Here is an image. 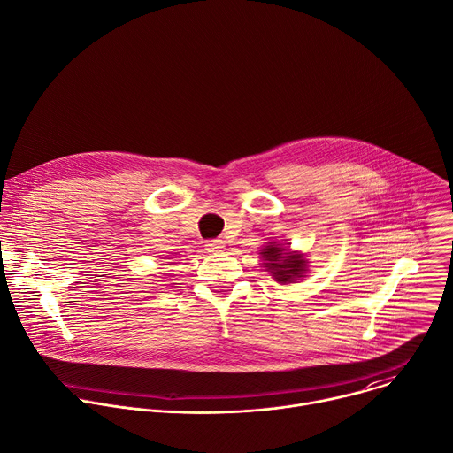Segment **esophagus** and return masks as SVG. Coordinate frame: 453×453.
Instances as JSON below:
<instances>
[{
  "instance_id": "obj_1",
  "label": "esophagus",
  "mask_w": 453,
  "mask_h": 453,
  "mask_svg": "<svg viewBox=\"0 0 453 453\" xmlns=\"http://www.w3.org/2000/svg\"><path fill=\"white\" fill-rule=\"evenodd\" d=\"M206 247L210 252H220V250H224L226 242L224 240H210V242H206Z\"/></svg>"
}]
</instances>
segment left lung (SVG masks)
I'll use <instances>...</instances> for the list:
<instances>
[{"instance_id":"left-lung-1","label":"left lung","mask_w":453,"mask_h":453,"mask_svg":"<svg viewBox=\"0 0 453 453\" xmlns=\"http://www.w3.org/2000/svg\"><path fill=\"white\" fill-rule=\"evenodd\" d=\"M267 264H264L267 267V271L274 276V280L287 283V281H294L296 278H301V274L304 273L306 262L303 260L301 254H290L285 252V249L276 247V245H267L265 249H262L260 252Z\"/></svg>"}]
</instances>
